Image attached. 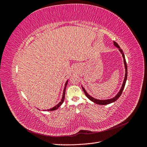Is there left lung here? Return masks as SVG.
<instances>
[{
	"label": "left lung",
	"mask_w": 147,
	"mask_h": 147,
	"mask_svg": "<svg viewBox=\"0 0 147 147\" xmlns=\"http://www.w3.org/2000/svg\"><path fill=\"white\" fill-rule=\"evenodd\" d=\"M113 44L114 45L117 47L118 49H119V51L121 52V53L122 54V56H123V60H124V67H125V76H124V81H123V84H122V86L121 88V89H120L119 91L118 92V94L115 96L114 97H113V98L112 99H106V100H99V99H96L95 98H94V97L91 96L90 94H88V93L86 91L85 89H84L83 88V86H82V89L83 90L84 92V94H85V95L86 96V97H88V98L91 100L92 102H94V103L97 104H99V105H107V104H111L112 103V102H114L115 101H116L119 97H120V96L121 95L122 92H123V91L124 90V86H125V84H126V80H127V64H126V59H125V56H124V53L123 52V50H121V48H120L119 46L118 45V43L117 42H113Z\"/></svg>",
	"instance_id": "obj_1"
}]
</instances>
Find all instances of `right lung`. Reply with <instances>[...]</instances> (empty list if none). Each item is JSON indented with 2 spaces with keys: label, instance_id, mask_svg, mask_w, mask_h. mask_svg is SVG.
Instances as JSON below:
<instances>
[{
  "label": "right lung",
  "instance_id": "1",
  "mask_svg": "<svg viewBox=\"0 0 147 147\" xmlns=\"http://www.w3.org/2000/svg\"><path fill=\"white\" fill-rule=\"evenodd\" d=\"M67 83H68V80H67V82H65V86H64V91H63V97H62V99L61 100V102H59V104H57L56 106L53 107V108L51 109H48L47 111H53V110H55L56 109H58L59 107L61 105V104L63 103V102L64 100V99H65V89H66V86H67Z\"/></svg>",
  "mask_w": 147,
  "mask_h": 147
}]
</instances>
